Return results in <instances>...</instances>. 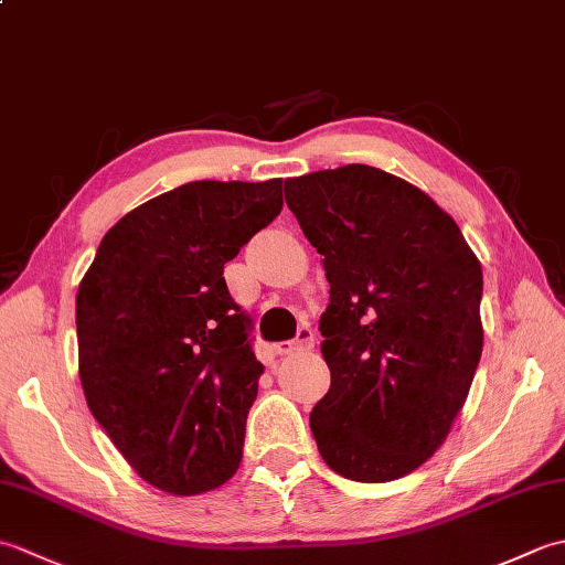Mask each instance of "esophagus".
Returning <instances> with one entry per match:
<instances>
[{
    "label": "esophagus",
    "instance_id": "obj_1",
    "mask_svg": "<svg viewBox=\"0 0 565 565\" xmlns=\"http://www.w3.org/2000/svg\"><path fill=\"white\" fill-rule=\"evenodd\" d=\"M313 344H316L313 330H310V328H301V330H298V334H296V340H291V342H279V344L274 347V350H276V354L286 356V354H296V352L313 350Z\"/></svg>",
    "mask_w": 565,
    "mask_h": 565
}]
</instances>
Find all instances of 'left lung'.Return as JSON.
I'll list each match as a JSON object with an SVG mask.
<instances>
[{"mask_svg":"<svg viewBox=\"0 0 565 565\" xmlns=\"http://www.w3.org/2000/svg\"><path fill=\"white\" fill-rule=\"evenodd\" d=\"M284 194L330 284L318 451L350 481H395L441 447L466 403L483 352L481 262L423 189L376 167L286 179Z\"/></svg>","mask_w":565,"mask_h":565,"instance_id":"left-lung-1","label":"left lung"}]
</instances>
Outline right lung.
<instances>
[{"label":"right lung","mask_w":565,"mask_h":565,"mask_svg":"<svg viewBox=\"0 0 565 565\" xmlns=\"http://www.w3.org/2000/svg\"><path fill=\"white\" fill-rule=\"evenodd\" d=\"M281 206V179L182 184L126 213L82 276L84 398L130 468L164 493H206L243 459L264 366L223 267Z\"/></svg>","instance_id":"add662e5"}]
</instances>
